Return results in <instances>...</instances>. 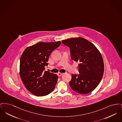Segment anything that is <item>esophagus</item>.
<instances>
[{"mask_svg":"<svg viewBox=\"0 0 122 122\" xmlns=\"http://www.w3.org/2000/svg\"><path fill=\"white\" fill-rule=\"evenodd\" d=\"M64 74V73H58V76L59 77V76H61L63 75Z\"/></svg>","mask_w":122,"mask_h":122,"instance_id":"obj_1","label":"esophagus"}]
</instances>
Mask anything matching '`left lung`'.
Segmentation results:
<instances>
[{
	"label": "left lung",
	"instance_id": "obj_1",
	"mask_svg": "<svg viewBox=\"0 0 122 122\" xmlns=\"http://www.w3.org/2000/svg\"><path fill=\"white\" fill-rule=\"evenodd\" d=\"M69 47L71 59L79 62L80 74H72L70 82L71 89L77 93L86 94L98 86L104 73L102 56L93 43L82 37L67 39L62 41Z\"/></svg>",
	"mask_w": 122,
	"mask_h": 122
}]
</instances>
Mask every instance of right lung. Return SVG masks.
<instances>
[{
    "label": "right lung",
    "mask_w": 122,
    "mask_h": 122,
    "mask_svg": "<svg viewBox=\"0 0 122 122\" xmlns=\"http://www.w3.org/2000/svg\"><path fill=\"white\" fill-rule=\"evenodd\" d=\"M60 44V41L39 42L27 47L21 56L20 74L21 81L26 89L36 96L47 95L55 88L58 76L44 70L48 65L50 55Z\"/></svg>",
    "instance_id": "1"
}]
</instances>
